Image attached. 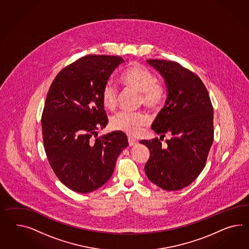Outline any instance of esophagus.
<instances>
[{
    "instance_id": "1",
    "label": "esophagus",
    "mask_w": 249,
    "mask_h": 249,
    "mask_svg": "<svg viewBox=\"0 0 249 249\" xmlns=\"http://www.w3.org/2000/svg\"><path fill=\"white\" fill-rule=\"evenodd\" d=\"M128 140L129 146H134L136 144H138V141L134 139V138H132V137H128Z\"/></svg>"
}]
</instances>
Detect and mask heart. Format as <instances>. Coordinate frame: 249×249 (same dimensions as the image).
Returning a JSON list of instances; mask_svg holds the SVG:
<instances>
[{"label": "heart", "instance_id": "obj_1", "mask_svg": "<svg viewBox=\"0 0 249 249\" xmlns=\"http://www.w3.org/2000/svg\"><path fill=\"white\" fill-rule=\"evenodd\" d=\"M121 81L126 87L132 88L141 92V102L150 108L161 106L166 97L165 86L158 81L155 74L144 65L131 63L121 75ZM118 89L111 82H107L101 91V101L105 107L114 108L117 104ZM150 119L144 112L121 111L110 120L111 127L127 134H141L148 126Z\"/></svg>", "mask_w": 249, "mask_h": 249}]
</instances>
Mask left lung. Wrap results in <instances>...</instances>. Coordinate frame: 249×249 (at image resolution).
Masks as SVG:
<instances>
[{
  "mask_svg": "<svg viewBox=\"0 0 249 249\" xmlns=\"http://www.w3.org/2000/svg\"><path fill=\"white\" fill-rule=\"evenodd\" d=\"M165 80L168 97L151 128L158 138L142 141L149 149L144 169L148 179L165 190H178L195 180L206 165L213 143V107L199 77L175 61L148 60Z\"/></svg>",
  "mask_w": 249,
  "mask_h": 249,
  "instance_id": "left-lung-1",
  "label": "left lung"
}]
</instances>
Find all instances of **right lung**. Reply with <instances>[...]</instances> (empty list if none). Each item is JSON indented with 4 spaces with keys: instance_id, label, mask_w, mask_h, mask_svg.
Instances as JSON below:
<instances>
[{
    "instance_id": "1",
    "label": "right lung",
    "mask_w": 249,
    "mask_h": 249,
    "mask_svg": "<svg viewBox=\"0 0 249 249\" xmlns=\"http://www.w3.org/2000/svg\"><path fill=\"white\" fill-rule=\"evenodd\" d=\"M122 62L120 56H84L62 69L48 91L41 116L44 149L55 175L75 192L103 186L128 147L120 130L93 139L107 124L102 88Z\"/></svg>"
}]
</instances>
